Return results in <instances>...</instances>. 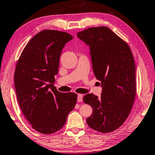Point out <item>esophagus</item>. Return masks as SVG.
Returning a JSON list of instances; mask_svg holds the SVG:
<instances>
[{"instance_id":"obj_1","label":"esophagus","mask_w":155,"mask_h":155,"mask_svg":"<svg viewBox=\"0 0 155 155\" xmlns=\"http://www.w3.org/2000/svg\"><path fill=\"white\" fill-rule=\"evenodd\" d=\"M77 101L78 102H81L83 101V95L81 94H78V98H77Z\"/></svg>"}]
</instances>
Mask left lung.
Returning a JSON list of instances; mask_svg holds the SVG:
<instances>
[{
	"label": "left lung",
	"instance_id": "left-lung-1",
	"mask_svg": "<svg viewBox=\"0 0 155 155\" xmlns=\"http://www.w3.org/2000/svg\"><path fill=\"white\" fill-rule=\"evenodd\" d=\"M90 45L93 72L103 87L101 97L87 94L85 104L93 112L86 119L91 128L102 133L116 130L128 117L137 92L134 56L126 41L105 26L77 33Z\"/></svg>",
	"mask_w": 155,
	"mask_h": 155
}]
</instances>
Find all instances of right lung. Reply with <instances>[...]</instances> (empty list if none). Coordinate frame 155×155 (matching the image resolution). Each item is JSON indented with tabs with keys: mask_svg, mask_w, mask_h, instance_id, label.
<instances>
[{
	"mask_svg": "<svg viewBox=\"0 0 155 155\" xmlns=\"http://www.w3.org/2000/svg\"><path fill=\"white\" fill-rule=\"evenodd\" d=\"M72 36L45 29L36 34L21 54L14 72L18 104L32 128L50 134L64 126L74 108L77 94L58 92L53 83L66 43Z\"/></svg>",
	"mask_w": 155,
	"mask_h": 155,
	"instance_id": "1",
	"label": "right lung"
}]
</instances>
